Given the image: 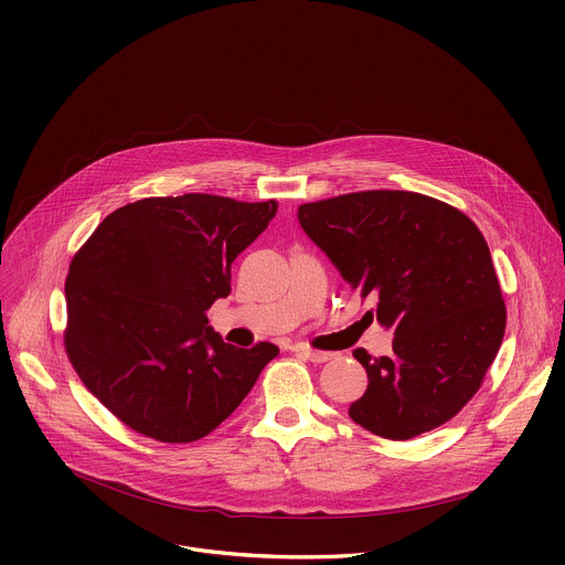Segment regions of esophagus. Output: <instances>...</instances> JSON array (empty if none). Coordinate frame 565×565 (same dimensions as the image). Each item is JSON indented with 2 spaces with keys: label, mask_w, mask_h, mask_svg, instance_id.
<instances>
[{
  "label": "esophagus",
  "mask_w": 565,
  "mask_h": 565,
  "mask_svg": "<svg viewBox=\"0 0 565 565\" xmlns=\"http://www.w3.org/2000/svg\"><path fill=\"white\" fill-rule=\"evenodd\" d=\"M295 353L310 360V362H317V364L329 362L333 358V353H329V351H315V349H308V347H295Z\"/></svg>",
  "instance_id": "esophagus-1"
}]
</instances>
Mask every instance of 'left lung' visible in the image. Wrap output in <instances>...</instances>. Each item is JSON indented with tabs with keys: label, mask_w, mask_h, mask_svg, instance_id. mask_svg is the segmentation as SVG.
Listing matches in <instances>:
<instances>
[{
	"label": "left lung",
	"mask_w": 565,
	"mask_h": 565,
	"mask_svg": "<svg viewBox=\"0 0 565 565\" xmlns=\"http://www.w3.org/2000/svg\"><path fill=\"white\" fill-rule=\"evenodd\" d=\"M299 223L375 317L393 355L355 349L369 386L349 416L388 440L451 420L480 388L505 335V301L486 236L460 210L402 190L299 205ZM373 315V312H371Z\"/></svg>",
	"instance_id": "1"
}]
</instances>
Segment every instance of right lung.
I'll return each mask as SVG.
<instances>
[{
  "label": "right lung",
  "mask_w": 565,
  "mask_h": 565,
  "mask_svg": "<svg viewBox=\"0 0 565 565\" xmlns=\"http://www.w3.org/2000/svg\"><path fill=\"white\" fill-rule=\"evenodd\" d=\"M277 201L151 196L111 212L68 266L66 355L129 429L160 443L214 431L279 349L225 344L205 310L230 295V266Z\"/></svg>",
  "instance_id": "obj_1"
}]
</instances>
